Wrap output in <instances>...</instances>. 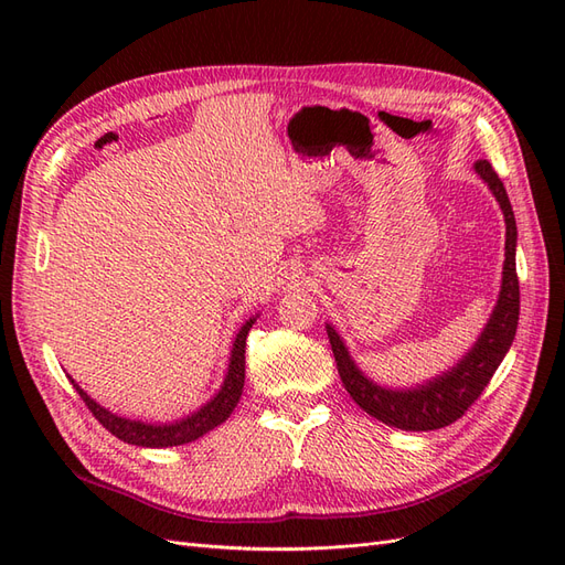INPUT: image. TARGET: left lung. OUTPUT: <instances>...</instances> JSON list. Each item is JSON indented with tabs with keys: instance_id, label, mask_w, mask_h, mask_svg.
<instances>
[{
	"instance_id": "left-lung-1",
	"label": "left lung",
	"mask_w": 565,
	"mask_h": 565,
	"mask_svg": "<svg viewBox=\"0 0 565 565\" xmlns=\"http://www.w3.org/2000/svg\"><path fill=\"white\" fill-rule=\"evenodd\" d=\"M476 172L490 185V191L498 198L504 212V278L498 306H494L492 318L488 320L481 339H478L473 349L461 358L457 367L419 388H382L377 384H372L365 374L355 367L344 341H341L339 334L328 324V337L332 344L339 377L351 393V398L361 405V409H365L367 415L388 426H396V429L434 431L457 422L490 384L494 370L500 367L511 341L516 337L521 309L516 276V218L514 212H511V202L504 191V183L494 174L492 164L488 160L476 162Z\"/></svg>"
}]
</instances>
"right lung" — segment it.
I'll return each mask as SVG.
<instances>
[{
  "label": "right lung",
  "instance_id": "1",
  "mask_svg": "<svg viewBox=\"0 0 565 565\" xmlns=\"http://www.w3.org/2000/svg\"><path fill=\"white\" fill-rule=\"evenodd\" d=\"M252 324H254V318H249L243 324V330L235 337L228 374H226V382H224V386H221V391L207 405L200 407L198 413H193L191 417H185L181 422H174V424L160 426V424H143V422L117 417V415L108 413L106 407L94 403L73 380L71 382L77 388L84 405L92 409V415L119 440L131 443V446H141V448L183 446V443H191L207 431H212L214 426H218L221 422H226L228 415L233 413V407L237 405V401H241L243 386H245V347H247V334H249Z\"/></svg>",
  "mask_w": 565,
  "mask_h": 565
}]
</instances>
